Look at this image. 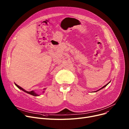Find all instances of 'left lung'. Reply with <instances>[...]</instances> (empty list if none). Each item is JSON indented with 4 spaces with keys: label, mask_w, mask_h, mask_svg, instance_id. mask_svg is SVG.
Instances as JSON below:
<instances>
[{
    "label": "left lung",
    "mask_w": 129,
    "mask_h": 129,
    "mask_svg": "<svg viewBox=\"0 0 129 129\" xmlns=\"http://www.w3.org/2000/svg\"><path fill=\"white\" fill-rule=\"evenodd\" d=\"M110 82H111V81H110ZM110 82H109V83H110ZM109 83H108V84H106V85H105V86H103V87H102V88H100V89H98V90H97V91H95V92H97V91H99V90H100V89H103V88H105V87H106V86H107V85H108V84H109Z\"/></svg>",
    "instance_id": "obj_1"
}]
</instances>
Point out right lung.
<instances>
[{
  "mask_svg": "<svg viewBox=\"0 0 129 129\" xmlns=\"http://www.w3.org/2000/svg\"><path fill=\"white\" fill-rule=\"evenodd\" d=\"M15 85L19 89H21V90H22V91H24L25 92H26L27 93H29V94H31V95H32V96H40V94H38V93H37L35 91H33V90H32V91H26V90H25V89H24L23 88H22V87H21L20 86H18V85H17L15 83ZM46 89V88H44V90H45ZM44 92V91H43V93Z\"/></svg>",
  "mask_w": 129,
  "mask_h": 129,
  "instance_id": "obj_1",
  "label": "right lung"
}]
</instances>
